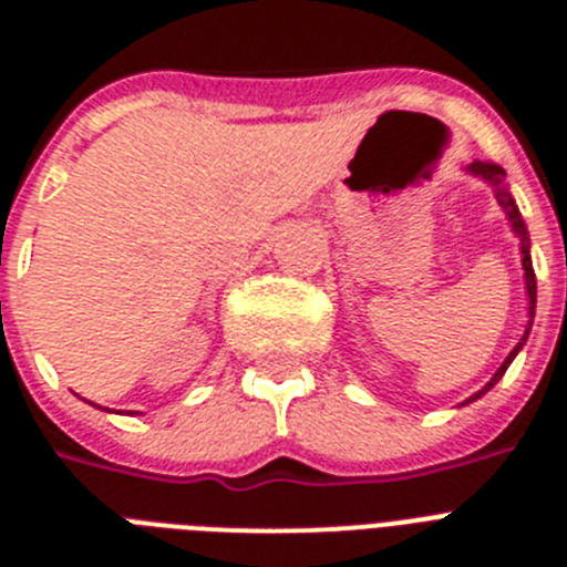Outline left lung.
<instances>
[{"instance_id": "1", "label": "left lung", "mask_w": 567, "mask_h": 567, "mask_svg": "<svg viewBox=\"0 0 567 567\" xmlns=\"http://www.w3.org/2000/svg\"><path fill=\"white\" fill-rule=\"evenodd\" d=\"M468 173H471V175H480L483 182H488L491 187H494V198H497L499 207L505 209V215H508L511 229H514V235H517V238H519V255H523V269H525V289H528V327H525V332H523V338H519V343L514 346V349H511L508 358L503 360V365H499V369H497V374H494V378H491L488 383H485L477 394H471V398L465 400V403H471V400L483 398V394L488 392L491 385H494L499 378H503L505 369H508V365H511V360L517 358L519 349H523L525 340H528L530 327H534V309H537V278H534V264H530L528 229H525V221H523V215H519V209H517V202L511 198L508 187H505V184H503L505 169L499 167V164H494V162H471V164H468Z\"/></svg>"}]
</instances>
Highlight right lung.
<instances>
[{"label": "right lung", "instance_id": "add662e5", "mask_svg": "<svg viewBox=\"0 0 567 567\" xmlns=\"http://www.w3.org/2000/svg\"><path fill=\"white\" fill-rule=\"evenodd\" d=\"M93 405H96V403H93Z\"/></svg>", "mask_w": 567, "mask_h": 567}]
</instances>
